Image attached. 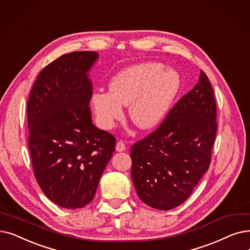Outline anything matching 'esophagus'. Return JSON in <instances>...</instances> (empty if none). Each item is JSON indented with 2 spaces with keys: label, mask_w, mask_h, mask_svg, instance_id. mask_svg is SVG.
I'll use <instances>...</instances> for the list:
<instances>
[{
  "label": "esophagus",
  "mask_w": 250,
  "mask_h": 250,
  "mask_svg": "<svg viewBox=\"0 0 250 250\" xmlns=\"http://www.w3.org/2000/svg\"><path fill=\"white\" fill-rule=\"evenodd\" d=\"M115 150H116L117 152H123V151L125 150V143L123 142V141H118V142L116 143V145H115Z\"/></svg>",
  "instance_id": "34e87169"
}]
</instances>
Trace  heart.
I'll return each instance as SVG.
<instances>
[{
  "mask_svg": "<svg viewBox=\"0 0 250 250\" xmlns=\"http://www.w3.org/2000/svg\"><path fill=\"white\" fill-rule=\"evenodd\" d=\"M179 73L160 63L132 65L110 80L109 91L97 90L91 105L97 124L109 129L124 114L123 105H128V116L141 129H150L161 123L180 90Z\"/></svg>",
  "mask_w": 250,
  "mask_h": 250,
  "instance_id": "heart-1",
  "label": "heart"
}]
</instances>
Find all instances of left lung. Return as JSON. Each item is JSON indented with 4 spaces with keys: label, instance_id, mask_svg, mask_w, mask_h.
<instances>
[{
    "label": "left lung",
    "instance_id": "1",
    "mask_svg": "<svg viewBox=\"0 0 250 250\" xmlns=\"http://www.w3.org/2000/svg\"><path fill=\"white\" fill-rule=\"evenodd\" d=\"M216 107L208 78L172 107L155 132L131 147L132 179L139 198L169 210L185 202L209 167Z\"/></svg>",
    "mask_w": 250,
    "mask_h": 250
}]
</instances>
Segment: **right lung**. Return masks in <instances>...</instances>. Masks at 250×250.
Wrapping results in <instances>:
<instances>
[{"mask_svg": "<svg viewBox=\"0 0 250 250\" xmlns=\"http://www.w3.org/2000/svg\"><path fill=\"white\" fill-rule=\"evenodd\" d=\"M92 51L62 55L42 69L27 102L28 148L42 191L64 208H82L96 194L115 138L92 123Z\"/></svg>", "mask_w": 250, "mask_h": 250, "instance_id": "1", "label": "right lung"}]
</instances>
